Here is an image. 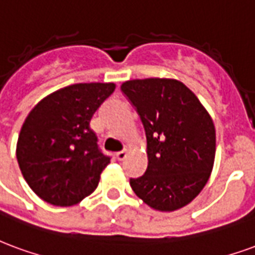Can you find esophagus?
I'll return each mask as SVG.
<instances>
[{
	"label": "esophagus",
	"mask_w": 255,
	"mask_h": 255,
	"mask_svg": "<svg viewBox=\"0 0 255 255\" xmlns=\"http://www.w3.org/2000/svg\"><path fill=\"white\" fill-rule=\"evenodd\" d=\"M126 156H128L126 150H121V152H118V153H117V159H118L120 161H124L126 159Z\"/></svg>",
	"instance_id": "obj_1"
}]
</instances>
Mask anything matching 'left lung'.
<instances>
[{
  "label": "left lung",
  "instance_id": "1",
  "mask_svg": "<svg viewBox=\"0 0 255 255\" xmlns=\"http://www.w3.org/2000/svg\"><path fill=\"white\" fill-rule=\"evenodd\" d=\"M121 91L140 115L146 135L148 167L142 176L130 178V186L157 211L187 205L213 168L216 131L208 111L176 80H130Z\"/></svg>",
  "mask_w": 255,
  "mask_h": 255
}]
</instances>
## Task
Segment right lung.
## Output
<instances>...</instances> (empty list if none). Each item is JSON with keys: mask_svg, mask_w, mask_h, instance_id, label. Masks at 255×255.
<instances>
[{"mask_svg": "<svg viewBox=\"0 0 255 255\" xmlns=\"http://www.w3.org/2000/svg\"><path fill=\"white\" fill-rule=\"evenodd\" d=\"M114 89L113 83L69 85L40 100L25 118L16 156L42 200L70 206L98 187L111 157L99 148L89 122Z\"/></svg>", "mask_w": 255, "mask_h": 255, "instance_id": "add662e5", "label": "right lung"}]
</instances>
